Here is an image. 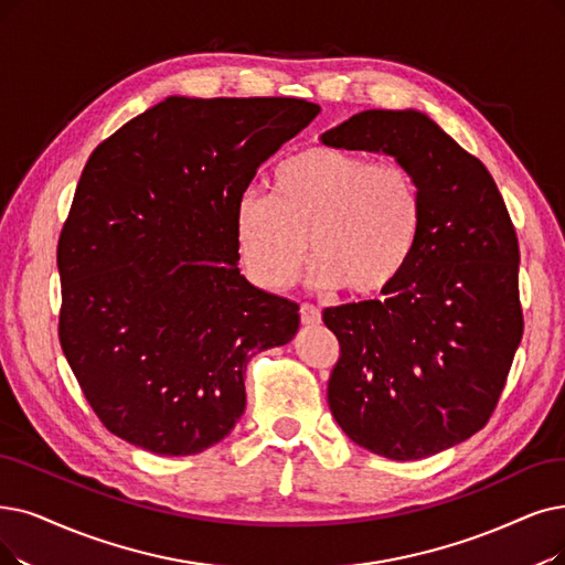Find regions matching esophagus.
I'll return each mask as SVG.
<instances>
[{"label": "esophagus", "mask_w": 565, "mask_h": 565, "mask_svg": "<svg viewBox=\"0 0 565 565\" xmlns=\"http://www.w3.org/2000/svg\"><path fill=\"white\" fill-rule=\"evenodd\" d=\"M299 315H301V322H303V324H308V327H312V324H320V322H322V312H320V308H318V306H312V303H301Z\"/></svg>", "instance_id": "34e87169"}]
</instances>
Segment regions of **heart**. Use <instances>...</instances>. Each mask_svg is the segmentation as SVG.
Instances as JSON below:
<instances>
[{"instance_id": "1", "label": "heart", "mask_w": 565, "mask_h": 565, "mask_svg": "<svg viewBox=\"0 0 565 565\" xmlns=\"http://www.w3.org/2000/svg\"><path fill=\"white\" fill-rule=\"evenodd\" d=\"M422 220V190L405 167L308 148L274 169L270 194H238L232 232L245 274L264 289L295 282L310 245L315 285L371 297L403 274Z\"/></svg>"}]
</instances>
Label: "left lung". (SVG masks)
I'll return each instance as SVG.
<instances>
[{"instance_id":"left-lung-1","label":"left lung","mask_w":565,"mask_h":565,"mask_svg":"<svg viewBox=\"0 0 565 565\" xmlns=\"http://www.w3.org/2000/svg\"><path fill=\"white\" fill-rule=\"evenodd\" d=\"M322 143L394 157L424 199L417 245L385 299L322 312L341 345L331 415L373 455H438L489 422L524 333L505 201L478 157L415 108L361 110Z\"/></svg>"}]
</instances>
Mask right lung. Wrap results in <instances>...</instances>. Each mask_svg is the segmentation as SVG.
<instances>
[{
    "instance_id": "add662e5",
    "label": "right lung",
    "mask_w": 565,
    "mask_h": 565,
    "mask_svg": "<svg viewBox=\"0 0 565 565\" xmlns=\"http://www.w3.org/2000/svg\"><path fill=\"white\" fill-rule=\"evenodd\" d=\"M318 113L295 97H167L89 154L57 243L60 345L110 434L204 452L245 411L247 361L299 331L295 301L241 276L232 213Z\"/></svg>"
}]
</instances>
